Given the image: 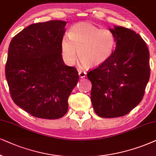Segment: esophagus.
I'll return each instance as SVG.
<instances>
[{
    "mask_svg": "<svg viewBox=\"0 0 156 156\" xmlns=\"http://www.w3.org/2000/svg\"><path fill=\"white\" fill-rule=\"evenodd\" d=\"M78 76H79L80 78H83L86 76V73L85 71H81V70H80V71L78 72Z\"/></svg>",
    "mask_w": 156,
    "mask_h": 156,
    "instance_id": "obj_1",
    "label": "esophagus"
}]
</instances>
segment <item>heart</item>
Returning <instances> with one entry per match:
<instances>
[{"instance_id":"heart-1","label":"heart","mask_w":156,"mask_h":156,"mask_svg":"<svg viewBox=\"0 0 156 156\" xmlns=\"http://www.w3.org/2000/svg\"><path fill=\"white\" fill-rule=\"evenodd\" d=\"M115 47V35L106 28L100 29L88 22H80L70 28L68 36L61 39V49L63 61L73 66L77 59L82 65L95 68L108 60Z\"/></svg>"}]
</instances>
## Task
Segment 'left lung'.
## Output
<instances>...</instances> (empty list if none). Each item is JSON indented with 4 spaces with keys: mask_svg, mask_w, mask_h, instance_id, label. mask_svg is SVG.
I'll list each match as a JSON object with an SVG mask.
<instances>
[{
    "mask_svg": "<svg viewBox=\"0 0 156 156\" xmlns=\"http://www.w3.org/2000/svg\"><path fill=\"white\" fill-rule=\"evenodd\" d=\"M109 30L115 38L113 54L87 74L93 110L101 118L120 117L132 111L142 100L150 78V54L143 38L122 26Z\"/></svg>",
    "mask_w": 156,
    "mask_h": 156,
    "instance_id": "8db88e82",
    "label": "left lung"
}]
</instances>
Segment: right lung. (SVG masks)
<instances>
[{"mask_svg": "<svg viewBox=\"0 0 156 156\" xmlns=\"http://www.w3.org/2000/svg\"><path fill=\"white\" fill-rule=\"evenodd\" d=\"M66 25L63 20L31 24L10 41L5 65L10 95L18 106L34 117H63L79 80L76 68L66 66L62 58Z\"/></svg>", "mask_w": 156, "mask_h": 156, "instance_id": "1", "label": "right lung"}]
</instances>
